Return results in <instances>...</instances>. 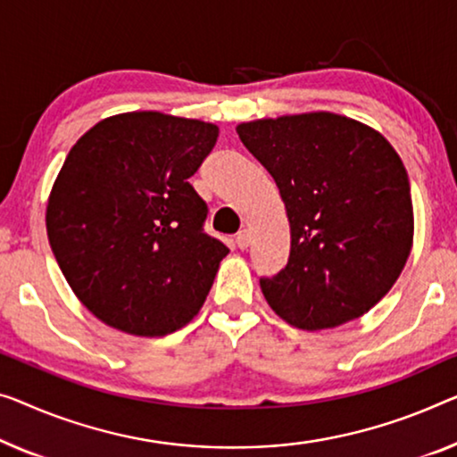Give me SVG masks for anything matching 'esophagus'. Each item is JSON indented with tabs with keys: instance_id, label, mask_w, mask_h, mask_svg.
I'll return each instance as SVG.
<instances>
[{
	"instance_id": "1",
	"label": "esophagus",
	"mask_w": 457,
	"mask_h": 457,
	"mask_svg": "<svg viewBox=\"0 0 457 457\" xmlns=\"http://www.w3.org/2000/svg\"><path fill=\"white\" fill-rule=\"evenodd\" d=\"M236 244H237V248H240V250H246L248 244H250V231L242 229L240 234L236 236Z\"/></svg>"
}]
</instances>
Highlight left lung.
Segmentation results:
<instances>
[{
  "instance_id": "1",
  "label": "left lung",
  "mask_w": 457,
  "mask_h": 457,
  "mask_svg": "<svg viewBox=\"0 0 457 457\" xmlns=\"http://www.w3.org/2000/svg\"><path fill=\"white\" fill-rule=\"evenodd\" d=\"M277 182L291 228L287 267L262 277L275 314L324 330L370 312L403 272L414 217L403 160L376 129L335 112L236 127Z\"/></svg>"
}]
</instances>
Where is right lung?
Wrapping results in <instances>:
<instances>
[{"label":"right lung","instance_id":"right-lung-1","mask_svg":"<svg viewBox=\"0 0 457 457\" xmlns=\"http://www.w3.org/2000/svg\"><path fill=\"white\" fill-rule=\"evenodd\" d=\"M220 129L139 111L81 135L54 180L46 236L59 269L102 322L163 337L205 303L228 246L203 229L205 201L190 187Z\"/></svg>","mask_w":457,"mask_h":457}]
</instances>
